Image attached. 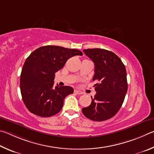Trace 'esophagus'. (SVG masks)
<instances>
[{
  "mask_svg": "<svg viewBox=\"0 0 154 154\" xmlns=\"http://www.w3.org/2000/svg\"><path fill=\"white\" fill-rule=\"evenodd\" d=\"M74 93L78 94V95H82V94H83L82 91H79V90H74Z\"/></svg>",
  "mask_w": 154,
  "mask_h": 154,
  "instance_id": "esophagus-1",
  "label": "esophagus"
}]
</instances>
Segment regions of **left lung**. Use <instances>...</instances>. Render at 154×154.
<instances>
[{"mask_svg":"<svg viewBox=\"0 0 154 154\" xmlns=\"http://www.w3.org/2000/svg\"><path fill=\"white\" fill-rule=\"evenodd\" d=\"M95 64L93 81L96 95L91 105L82 109L83 114L93 121L107 120L117 114L125 98L128 84L126 71L121 59L112 51L103 48L84 49Z\"/></svg>","mask_w":154,"mask_h":154,"instance_id":"8db88e82","label":"left lung"}]
</instances>
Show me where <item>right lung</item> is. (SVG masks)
Segmentation results:
<instances>
[{
  "mask_svg": "<svg viewBox=\"0 0 154 154\" xmlns=\"http://www.w3.org/2000/svg\"><path fill=\"white\" fill-rule=\"evenodd\" d=\"M75 55H82V53L47 45L34 51L26 59L20 75V90L23 103L31 113L50 117L60 112L65 97L74 93V89L69 86L54 87L55 73Z\"/></svg>",
  "mask_w": 154,
  "mask_h": 154,
  "instance_id": "1",
  "label": "right lung"
}]
</instances>
